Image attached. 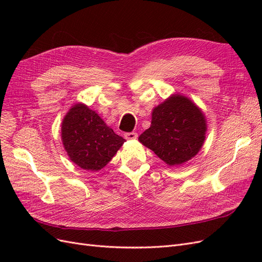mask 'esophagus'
I'll return each mask as SVG.
<instances>
[{
    "label": "esophagus",
    "mask_w": 262,
    "mask_h": 262,
    "mask_svg": "<svg viewBox=\"0 0 262 262\" xmlns=\"http://www.w3.org/2000/svg\"><path fill=\"white\" fill-rule=\"evenodd\" d=\"M124 138L126 140H134V139L138 138V134L136 132H126L124 134Z\"/></svg>",
    "instance_id": "1"
}]
</instances>
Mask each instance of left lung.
Masks as SVG:
<instances>
[{"instance_id":"obj_1","label":"left lung","mask_w":262,"mask_h":262,"mask_svg":"<svg viewBox=\"0 0 262 262\" xmlns=\"http://www.w3.org/2000/svg\"><path fill=\"white\" fill-rule=\"evenodd\" d=\"M205 131L201 110L188 98L173 95L153 110L152 123L139 140L166 164L175 166L198 154Z\"/></svg>"}]
</instances>
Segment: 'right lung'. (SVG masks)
<instances>
[{
  "label": "right lung",
  "instance_id": "obj_1",
  "mask_svg": "<svg viewBox=\"0 0 262 262\" xmlns=\"http://www.w3.org/2000/svg\"><path fill=\"white\" fill-rule=\"evenodd\" d=\"M61 131L63 145L71 161L93 171L104 168L125 141L83 104L70 109L63 119Z\"/></svg>",
  "mask_w": 262,
  "mask_h": 262
}]
</instances>
